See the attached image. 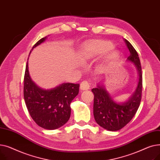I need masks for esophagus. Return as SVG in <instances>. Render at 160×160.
Segmentation results:
<instances>
[{
  "label": "esophagus",
  "mask_w": 160,
  "mask_h": 160,
  "mask_svg": "<svg viewBox=\"0 0 160 160\" xmlns=\"http://www.w3.org/2000/svg\"><path fill=\"white\" fill-rule=\"evenodd\" d=\"M90 88V83L88 81H83L80 83V89L81 90H87Z\"/></svg>",
  "instance_id": "obj_1"
}]
</instances>
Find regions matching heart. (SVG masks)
<instances>
[{"instance_id":"heart-1","label":"heart","mask_w":160,"mask_h":160,"mask_svg":"<svg viewBox=\"0 0 160 160\" xmlns=\"http://www.w3.org/2000/svg\"><path fill=\"white\" fill-rule=\"evenodd\" d=\"M114 47L110 41L105 40H94L83 43L81 48L80 56L82 62L86 63L89 61L101 57L110 52ZM118 57V52L112 50L106 56L107 62H112Z\"/></svg>"}]
</instances>
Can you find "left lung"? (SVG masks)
I'll list each match as a JSON object with an SVG mask.
<instances>
[{
  "label": "left lung",
  "mask_w": 160,
  "mask_h": 160,
  "mask_svg": "<svg viewBox=\"0 0 160 160\" xmlns=\"http://www.w3.org/2000/svg\"><path fill=\"white\" fill-rule=\"evenodd\" d=\"M124 41L130 55L127 60L133 62L139 73V82L136 91L128 101L122 104L115 102L104 86L92 89L94 94L93 114L95 121L100 127L110 131H117L125 127L136 113L140 105L142 78L140 60L136 49L127 39Z\"/></svg>",
  "instance_id": "left-lung-1"
}]
</instances>
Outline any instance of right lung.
<instances>
[{
  "label": "right lung",
  "instance_id": "obj_1",
  "mask_svg": "<svg viewBox=\"0 0 160 160\" xmlns=\"http://www.w3.org/2000/svg\"><path fill=\"white\" fill-rule=\"evenodd\" d=\"M45 39L39 40L32 49ZM79 86L78 83H63L51 89H41L32 80L27 63L24 77V98L32 119L47 130L62 127L70 118V104L78 94Z\"/></svg>",
  "mask_w": 160,
  "mask_h": 160
}]
</instances>
